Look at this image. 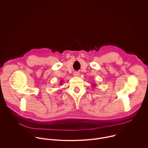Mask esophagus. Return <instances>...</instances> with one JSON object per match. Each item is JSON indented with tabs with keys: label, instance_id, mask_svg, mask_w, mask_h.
Here are the masks:
<instances>
[{
	"label": "esophagus",
	"instance_id": "obj_1",
	"mask_svg": "<svg viewBox=\"0 0 148 148\" xmlns=\"http://www.w3.org/2000/svg\"><path fill=\"white\" fill-rule=\"evenodd\" d=\"M73 74H74V76H75V77H78V76L79 75L80 73H79V72H78V71H75V72Z\"/></svg>",
	"mask_w": 148,
	"mask_h": 148
}]
</instances>
